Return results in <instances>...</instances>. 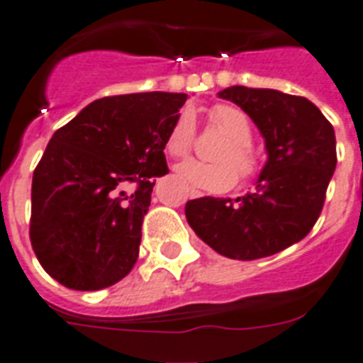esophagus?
<instances>
[{
	"mask_svg": "<svg viewBox=\"0 0 363 363\" xmlns=\"http://www.w3.org/2000/svg\"><path fill=\"white\" fill-rule=\"evenodd\" d=\"M192 198H196V194H192Z\"/></svg>",
	"mask_w": 363,
	"mask_h": 363,
	"instance_id": "34e87169",
	"label": "esophagus"
}]
</instances>
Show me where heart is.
Masks as SVG:
<instances>
[{"label": "heart", "mask_w": 363, "mask_h": 363, "mask_svg": "<svg viewBox=\"0 0 363 363\" xmlns=\"http://www.w3.org/2000/svg\"><path fill=\"white\" fill-rule=\"evenodd\" d=\"M211 118L220 128L230 141L224 143L216 152L218 162H199L184 160L175 167L177 179L188 186L207 190V192H226L238 182L239 175L248 179L258 173V160L254 156L250 141L252 130L247 115L232 105H216L211 111ZM196 137V118L192 111H182L171 125L167 135V152L171 156H184L190 152Z\"/></svg>", "instance_id": "b5f03b06"}]
</instances>
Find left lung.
Masks as SVG:
<instances>
[{
	"instance_id": "left-lung-1",
	"label": "left lung",
	"mask_w": 363,
	"mask_h": 363,
	"mask_svg": "<svg viewBox=\"0 0 363 363\" xmlns=\"http://www.w3.org/2000/svg\"><path fill=\"white\" fill-rule=\"evenodd\" d=\"M218 96L239 105L258 125L267 162L254 192L235 199H190L186 220L226 258H265L301 241L318 220L337 164L335 131L301 96L247 86H230Z\"/></svg>"
}]
</instances>
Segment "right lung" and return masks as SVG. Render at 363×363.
<instances>
[{
  "label": "right lung",
  "instance_id": "1",
  "mask_svg": "<svg viewBox=\"0 0 363 363\" xmlns=\"http://www.w3.org/2000/svg\"><path fill=\"white\" fill-rule=\"evenodd\" d=\"M186 98L141 92L96 99L54 131L33 171L30 239L60 284L90 292L130 273L150 179L167 173L165 143Z\"/></svg>",
  "mask_w": 363,
  "mask_h": 363
}]
</instances>
